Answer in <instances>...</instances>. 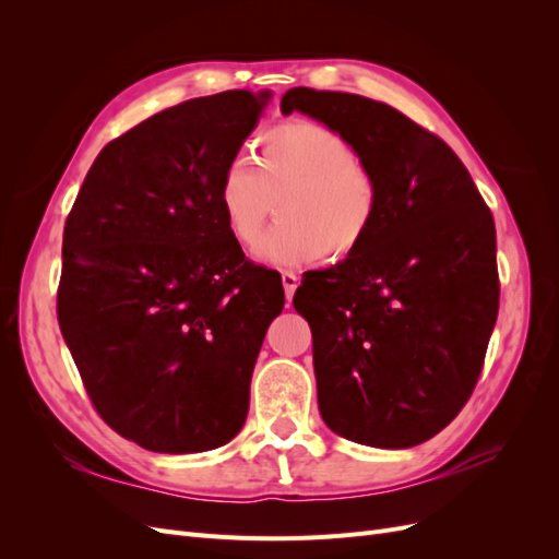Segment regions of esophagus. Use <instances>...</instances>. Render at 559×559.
I'll list each match as a JSON object with an SVG mask.
<instances>
[{
	"instance_id": "esophagus-1",
	"label": "esophagus",
	"mask_w": 559,
	"mask_h": 559,
	"mask_svg": "<svg viewBox=\"0 0 559 559\" xmlns=\"http://www.w3.org/2000/svg\"><path fill=\"white\" fill-rule=\"evenodd\" d=\"M282 286H284L286 300H292V298H294V292H296V286H298L296 273H292V270H284V273H282Z\"/></svg>"
}]
</instances>
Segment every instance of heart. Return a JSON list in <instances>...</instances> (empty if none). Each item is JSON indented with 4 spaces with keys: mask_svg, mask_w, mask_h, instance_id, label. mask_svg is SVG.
Listing matches in <instances>:
<instances>
[{
    "mask_svg": "<svg viewBox=\"0 0 559 559\" xmlns=\"http://www.w3.org/2000/svg\"><path fill=\"white\" fill-rule=\"evenodd\" d=\"M275 198L282 224L259 249L273 265L347 259L373 230L380 183L354 158L341 134L312 121H286L263 132L257 163L235 156L216 186V205L230 238L257 247Z\"/></svg>",
    "mask_w": 559,
    "mask_h": 559,
    "instance_id": "1",
    "label": "heart"
}]
</instances>
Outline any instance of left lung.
Returning a JSON list of instances; mask_svg holds the SVG:
<instances>
[{
	"label": "left lung",
	"instance_id": "left-lung-1",
	"mask_svg": "<svg viewBox=\"0 0 559 559\" xmlns=\"http://www.w3.org/2000/svg\"><path fill=\"white\" fill-rule=\"evenodd\" d=\"M294 109L345 138L380 183L366 242L294 296L319 413L354 443L419 445L480 378L499 312L492 212L454 151L394 107L300 86L282 97V114Z\"/></svg>",
	"mask_w": 559,
	"mask_h": 559
}]
</instances>
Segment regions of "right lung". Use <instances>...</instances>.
Listing matches in <instances>:
<instances>
[{
    "instance_id": "right-lung-1",
    "label": "right lung",
    "mask_w": 559,
    "mask_h": 559,
    "mask_svg": "<svg viewBox=\"0 0 559 559\" xmlns=\"http://www.w3.org/2000/svg\"><path fill=\"white\" fill-rule=\"evenodd\" d=\"M267 99L226 91L146 118L99 151L67 216L60 331L99 417L144 450L222 448L247 419L284 289L228 235L216 186Z\"/></svg>"
}]
</instances>
